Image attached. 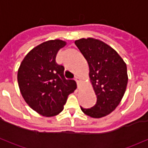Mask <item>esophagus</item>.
<instances>
[{
  "instance_id": "obj_1",
  "label": "esophagus",
  "mask_w": 148,
  "mask_h": 148,
  "mask_svg": "<svg viewBox=\"0 0 148 148\" xmlns=\"http://www.w3.org/2000/svg\"><path fill=\"white\" fill-rule=\"evenodd\" d=\"M74 80L76 81V82H77V86H79V85H80V82H81V77H77V76H76V77H74Z\"/></svg>"
}]
</instances>
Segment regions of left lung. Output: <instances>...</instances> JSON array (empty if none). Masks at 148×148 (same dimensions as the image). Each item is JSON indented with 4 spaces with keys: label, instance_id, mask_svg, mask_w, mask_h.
<instances>
[{
    "label": "left lung",
    "instance_id": "8db88e82",
    "mask_svg": "<svg viewBox=\"0 0 148 148\" xmlns=\"http://www.w3.org/2000/svg\"><path fill=\"white\" fill-rule=\"evenodd\" d=\"M75 44L88 62L97 96L95 106L81 109L91 117H103L117 107L124 96L127 84V66L117 52L101 40L80 39Z\"/></svg>",
    "mask_w": 148,
    "mask_h": 148
}]
</instances>
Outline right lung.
I'll return each mask as SVG.
<instances>
[{
	"label": "right lung",
	"mask_w": 148,
	"mask_h": 148,
	"mask_svg": "<svg viewBox=\"0 0 148 148\" xmlns=\"http://www.w3.org/2000/svg\"><path fill=\"white\" fill-rule=\"evenodd\" d=\"M66 44L60 39L42 42L24 57L18 70V84L24 101L44 116L60 113L69 94L77 88L75 81L64 77V66L55 61L58 51Z\"/></svg>",
	"instance_id": "obj_1"
}]
</instances>
